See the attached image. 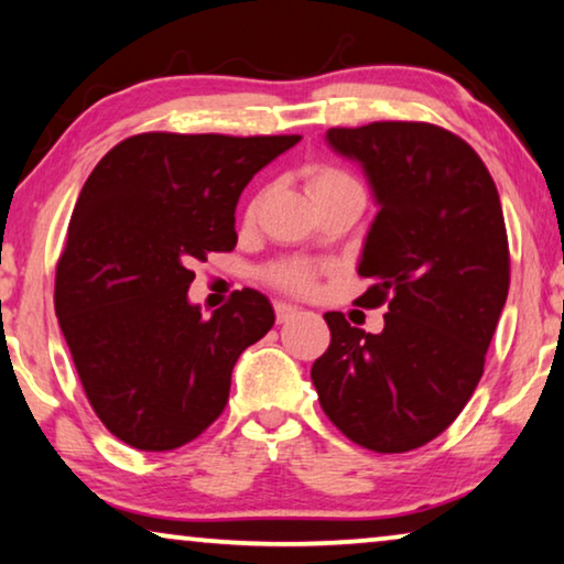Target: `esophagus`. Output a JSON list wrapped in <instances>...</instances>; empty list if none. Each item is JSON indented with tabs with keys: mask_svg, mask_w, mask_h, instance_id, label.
Returning a JSON list of instances; mask_svg holds the SVG:
<instances>
[{
	"mask_svg": "<svg viewBox=\"0 0 564 564\" xmlns=\"http://www.w3.org/2000/svg\"><path fill=\"white\" fill-rule=\"evenodd\" d=\"M274 312H276V323H280V325L290 323V319H294V317L300 315V310L294 307V305H288V302H276Z\"/></svg>",
	"mask_w": 564,
	"mask_h": 564,
	"instance_id": "1",
	"label": "esophagus"
}]
</instances>
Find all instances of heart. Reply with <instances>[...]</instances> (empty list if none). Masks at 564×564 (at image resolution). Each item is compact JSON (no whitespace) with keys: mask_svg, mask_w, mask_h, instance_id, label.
Returning <instances> with one entry per match:
<instances>
[{"mask_svg":"<svg viewBox=\"0 0 564 564\" xmlns=\"http://www.w3.org/2000/svg\"><path fill=\"white\" fill-rule=\"evenodd\" d=\"M307 186L312 196H319L325 192H337V188H360L358 181L340 169L317 166L310 171ZM272 280L282 284L284 290L292 292H307L312 288V270L305 264H282L272 272Z\"/></svg>","mask_w":564,"mask_h":564,"instance_id":"b5f03b06","label":"heart"}]
</instances>
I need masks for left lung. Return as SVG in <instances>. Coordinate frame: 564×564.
I'll return each instance as SVG.
<instances>
[{"label":"left lung","mask_w":564,"mask_h":564,"mask_svg":"<svg viewBox=\"0 0 564 564\" xmlns=\"http://www.w3.org/2000/svg\"><path fill=\"white\" fill-rule=\"evenodd\" d=\"M325 141L358 163L378 204L360 302L388 312L378 335L327 312L333 340L310 376L350 441L411 452L452 426L484 372L509 292L505 214L484 161L444 128L383 120L330 128Z\"/></svg>","instance_id":"obj_1"}]
</instances>
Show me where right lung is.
<instances>
[{
  "label": "right lung",
  "mask_w": 564,
  "mask_h": 564,
  "mask_svg": "<svg viewBox=\"0 0 564 564\" xmlns=\"http://www.w3.org/2000/svg\"><path fill=\"white\" fill-rule=\"evenodd\" d=\"M300 135L141 133L102 155L77 196L55 312L85 395L141 452L194 441L229 401L231 370L272 330L241 290L212 317L188 302L192 264L237 247L234 212L257 171Z\"/></svg>",
  "instance_id": "right-lung-1"
}]
</instances>
